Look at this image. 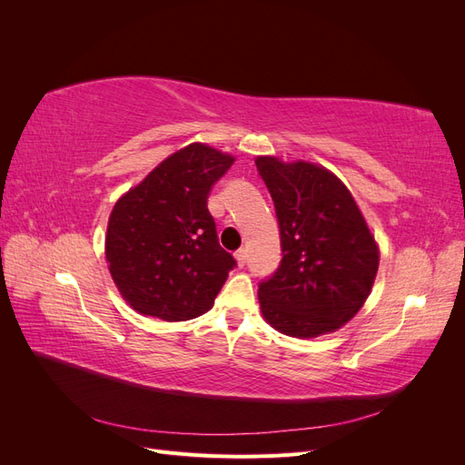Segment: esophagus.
I'll return each mask as SVG.
<instances>
[{
  "label": "esophagus",
  "instance_id": "34e87169",
  "mask_svg": "<svg viewBox=\"0 0 465 465\" xmlns=\"http://www.w3.org/2000/svg\"><path fill=\"white\" fill-rule=\"evenodd\" d=\"M234 258H236L238 265L244 267V265H246V260H248V250H246V248H241V250H238L236 254H234Z\"/></svg>",
  "mask_w": 465,
  "mask_h": 465
}]
</instances>
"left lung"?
Instances as JSON below:
<instances>
[{"instance_id":"1","label":"left lung","mask_w":465,"mask_h":465,"mask_svg":"<svg viewBox=\"0 0 465 465\" xmlns=\"http://www.w3.org/2000/svg\"><path fill=\"white\" fill-rule=\"evenodd\" d=\"M270 190L281 236L277 270L260 281L263 318L292 337L341 328L367 301L378 248L353 195L312 163L256 159Z\"/></svg>"}]
</instances>
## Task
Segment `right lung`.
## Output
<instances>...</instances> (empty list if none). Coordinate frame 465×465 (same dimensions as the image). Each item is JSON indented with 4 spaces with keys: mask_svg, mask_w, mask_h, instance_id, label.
<instances>
[{
    "mask_svg": "<svg viewBox=\"0 0 465 465\" xmlns=\"http://www.w3.org/2000/svg\"><path fill=\"white\" fill-rule=\"evenodd\" d=\"M232 163L231 154L192 143L112 209L106 260L134 311L184 322L213 306L236 260L219 244L207 195Z\"/></svg>",
    "mask_w": 465,
    "mask_h": 465,
    "instance_id": "right-lung-1",
    "label": "right lung"
}]
</instances>
